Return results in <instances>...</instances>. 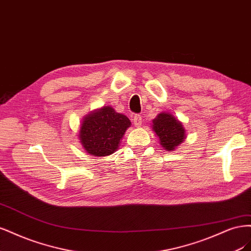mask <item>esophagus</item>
Masks as SVG:
<instances>
[{"label": "esophagus", "mask_w": 251, "mask_h": 251, "mask_svg": "<svg viewBox=\"0 0 251 251\" xmlns=\"http://www.w3.org/2000/svg\"><path fill=\"white\" fill-rule=\"evenodd\" d=\"M133 124H134L135 127H141V125H142V116L135 115L133 117Z\"/></svg>", "instance_id": "obj_1"}]
</instances>
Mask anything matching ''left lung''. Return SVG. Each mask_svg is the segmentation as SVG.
Wrapping results in <instances>:
<instances>
[{
    "label": "left lung",
    "mask_w": 251,
    "mask_h": 251,
    "mask_svg": "<svg viewBox=\"0 0 251 251\" xmlns=\"http://www.w3.org/2000/svg\"><path fill=\"white\" fill-rule=\"evenodd\" d=\"M151 127L158 136L160 146L167 151H174L187 137L182 123L169 112L158 114Z\"/></svg>",
    "instance_id": "obj_1"
}]
</instances>
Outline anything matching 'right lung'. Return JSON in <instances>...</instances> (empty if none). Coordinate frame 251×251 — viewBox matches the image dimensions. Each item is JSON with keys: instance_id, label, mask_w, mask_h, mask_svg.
<instances>
[{"instance_id": "obj_1", "label": "right lung", "mask_w": 251, "mask_h": 251, "mask_svg": "<svg viewBox=\"0 0 251 251\" xmlns=\"http://www.w3.org/2000/svg\"><path fill=\"white\" fill-rule=\"evenodd\" d=\"M130 125L126 116L111 106H102L83 118L78 136L88 154L106 156L119 149L121 140Z\"/></svg>"}]
</instances>
